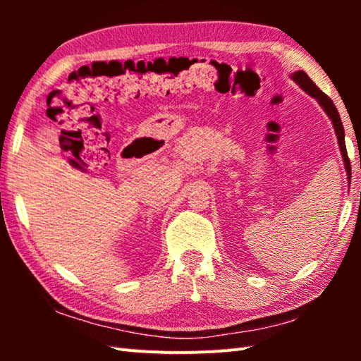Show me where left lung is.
<instances>
[{
  "label": "left lung",
  "instance_id": "8db88e82",
  "mask_svg": "<svg viewBox=\"0 0 361 361\" xmlns=\"http://www.w3.org/2000/svg\"><path fill=\"white\" fill-rule=\"evenodd\" d=\"M293 79H295V81L299 85H301V87L305 90V92L310 94V95L314 97V99L319 100L322 108L325 109L326 114L329 116V118H331L333 126H334V130H336V135H338V143H339V148H341V152H342V157H344L347 175H349V181H350V159H349V156H347L345 140H344V127H342L341 116L338 113V109H336L333 100L329 99V97L325 92H322V90L314 84L312 79H310L307 75H305L304 71H296L295 75H293Z\"/></svg>",
  "mask_w": 361,
  "mask_h": 361
}]
</instances>
